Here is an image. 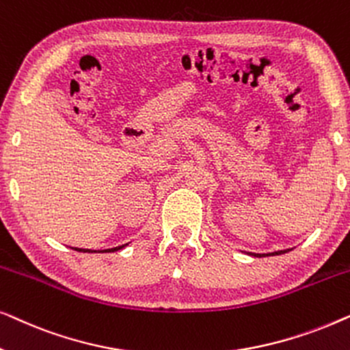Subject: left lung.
Returning a JSON list of instances; mask_svg holds the SVG:
<instances>
[{
  "label": "left lung",
  "instance_id": "left-lung-1",
  "mask_svg": "<svg viewBox=\"0 0 350 350\" xmlns=\"http://www.w3.org/2000/svg\"><path fill=\"white\" fill-rule=\"evenodd\" d=\"M291 248H286V250H279V252H272V253H252V252H247L248 255L250 256H258V258H261V256H277V255H284V253H286V252H290Z\"/></svg>",
  "mask_w": 350,
  "mask_h": 350
}]
</instances>
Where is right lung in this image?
Segmentation results:
<instances>
[{"label":"right lung","instance_id":"add662e5","mask_svg":"<svg viewBox=\"0 0 350 350\" xmlns=\"http://www.w3.org/2000/svg\"><path fill=\"white\" fill-rule=\"evenodd\" d=\"M129 243H124V245H119V247H113V248H107V250H102V252H98V253H113V252H118V250H122L124 247H127ZM75 250H78V252H83V253H97V252H92V250H89V248H76L75 247Z\"/></svg>","mask_w":350,"mask_h":350}]
</instances>
